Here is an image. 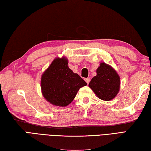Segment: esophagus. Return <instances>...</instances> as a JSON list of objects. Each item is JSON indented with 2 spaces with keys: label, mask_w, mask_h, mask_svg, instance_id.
I'll use <instances>...</instances> for the list:
<instances>
[{
  "label": "esophagus",
  "mask_w": 151,
  "mask_h": 151,
  "mask_svg": "<svg viewBox=\"0 0 151 151\" xmlns=\"http://www.w3.org/2000/svg\"><path fill=\"white\" fill-rule=\"evenodd\" d=\"M85 81H86V83L88 84L90 82V80H91V78H85Z\"/></svg>",
  "instance_id": "esophagus-1"
}]
</instances>
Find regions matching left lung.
Listing matches in <instances>:
<instances>
[{
	"label": "left lung",
	"mask_w": 151,
	"mask_h": 151,
	"mask_svg": "<svg viewBox=\"0 0 151 151\" xmlns=\"http://www.w3.org/2000/svg\"><path fill=\"white\" fill-rule=\"evenodd\" d=\"M120 78L110 65L102 62L96 70V76L92 78L89 87L101 100L109 101L117 95L120 90Z\"/></svg>",
	"instance_id": "obj_1"
}]
</instances>
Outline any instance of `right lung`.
<instances>
[{"mask_svg": "<svg viewBox=\"0 0 151 151\" xmlns=\"http://www.w3.org/2000/svg\"><path fill=\"white\" fill-rule=\"evenodd\" d=\"M66 58H56L41 76L44 98L55 106H66L74 99L81 87L87 85L80 76L68 66Z\"/></svg>", "mask_w": 151, "mask_h": 151, "instance_id": "right-lung-1", "label": "right lung"}]
</instances>
